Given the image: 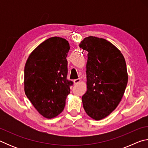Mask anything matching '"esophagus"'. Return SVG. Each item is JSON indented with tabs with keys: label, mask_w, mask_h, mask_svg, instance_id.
Listing matches in <instances>:
<instances>
[{
	"label": "esophagus",
	"mask_w": 148,
	"mask_h": 148,
	"mask_svg": "<svg viewBox=\"0 0 148 148\" xmlns=\"http://www.w3.org/2000/svg\"><path fill=\"white\" fill-rule=\"evenodd\" d=\"M80 82H81V79H80L79 78L76 79H74V84H77L78 83H79Z\"/></svg>",
	"instance_id": "esophagus-1"
}]
</instances>
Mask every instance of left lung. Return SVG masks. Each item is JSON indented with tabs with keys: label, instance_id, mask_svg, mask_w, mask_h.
I'll return each instance as SVG.
<instances>
[{
	"label": "left lung",
	"instance_id": "obj_1",
	"mask_svg": "<svg viewBox=\"0 0 148 148\" xmlns=\"http://www.w3.org/2000/svg\"><path fill=\"white\" fill-rule=\"evenodd\" d=\"M79 46L88 51L82 103L86 114L98 121L109 116L121 101L128 82L126 62L120 50L104 38L86 37Z\"/></svg>",
	"mask_w": 148,
	"mask_h": 148
}]
</instances>
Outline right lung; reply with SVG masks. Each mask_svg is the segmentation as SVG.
I'll return each instance as SVG.
<instances>
[{
    "label": "right lung",
    "mask_w": 148,
    "mask_h": 148,
    "mask_svg": "<svg viewBox=\"0 0 148 148\" xmlns=\"http://www.w3.org/2000/svg\"><path fill=\"white\" fill-rule=\"evenodd\" d=\"M70 45L66 39L51 37L30 54L24 70V90L34 108L45 118L63 111L72 82L66 79V57Z\"/></svg>",
    "instance_id": "1"
}]
</instances>
